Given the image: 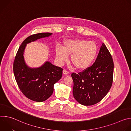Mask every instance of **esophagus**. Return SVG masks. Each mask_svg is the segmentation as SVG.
Wrapping results in <instances>:
<instances>
[{"label": "esophagus", "mask_w": 131, "mask_h": 131, "mask_svg": "<svg viewBox=\"0 0 131 131\" xmlns=\"http://www.w3.org/2000/svg\"><path fill=\"white\" fill-rule=\"evenodd\" d=\"M63 74H65V75H66V74H69V71H67L66 69H64V70H63Z\"/></svg>", "instance_id": "34e87169"}]
</instances>
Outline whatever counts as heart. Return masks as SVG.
<instances>
[{
  "instance_id": "1",
  "label": "heart",
  "mask_w": 131,
  "mask_h": 131,
  "mask_svg": "<svg viewBox=\"0 0 131 131\" xmlns=\"http://www.w3.org/2000/svg\"><path fill=\"white\" fill-rule=\"evenodd\" d=\"M98 52L96 44L93 41L83 39L67 40L64 42L63 48L57 47L56 58L60 64L68 60L71 55L70 61L76 68L84 70L89 68L94 61Z\"/></svg>"
}]
</instances>
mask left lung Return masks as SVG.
Here are the masks:
<instances>
[{
  "label": "left lung",
  "instance_id": "obj_1",
  "mask_svg": "<svg viewBox=\"0 0 131 131\" xmlns=\"http://www.w3.org/2000/svg\"><path fill=\"white\" fill-rule=\"evenodd\" d=\"M113 74V58L103 43L97 57L91 66L78 73H72L74 98L84 106L100 102L111 87Z\"/></svg>",
  "mask_w": 131,
  "mask_h": 131
}]
</instances>
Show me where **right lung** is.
I'll return each mask as SVG.
<instances>
[{"mask_svg": "<svg viewBox=\"0 0 131 131\" xmlns=\"http://www.w3.org/2000/svg\"><path fill=\"white\" fill-rule=\"evenodd\" d=\"M52 35L42 32L28 37L18 48L13 63V72L18 88L26 97L37 102H43L51 96L54 85L62 78L63 69L48 61L39 67L30 68L25 62L24 52L26 44Z\"/></svg>", "mask_w": 131, "mask_h": 131, "instance_id": "right-lung-1", "label": "right lung"}]
</instances>
